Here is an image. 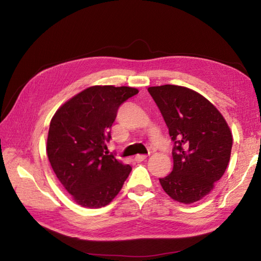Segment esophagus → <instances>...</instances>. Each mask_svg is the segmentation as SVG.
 Segmentation results:
<instances>
[{"label": "esophagus", "mask_w": 261, "mask_h": 261, "mask_svg": "<svg viewBox=\"0 0 261 261\" xmlns=\"http://www.w3.org/2000/svg\"><path fill=\"white\" fill-rule=\"evenodd\" d=\"M146 158H147V155H145V154H138V155L135 156V160L137 162H141V161H144Z\"/></svg>", "instance_id": "obj_1"}]
</instances>
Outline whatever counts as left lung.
Instances as JSON below:
<instances>
[{
	"label": "left lung",
	"mask_w": 261,
	"mask_h": 261,
	"mask_svg": "<svg viewBox=\"0 0 261 261\" xmlns=\"http://www.w3.org/2000/svg\"><path fill=\"white\" fill-rule=\"evenodd\" d=\"M174 141L173 171L159 178L174 200L192 204L213 190L230 160L232 136L208 100L176 85L148 87Z\"/></svg>",
	"instance_id": "left-lung-1"
}]
</instances>
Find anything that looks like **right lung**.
Wrapping results in <instances>:
<instances>
[{"label": "right lung", "mask_w": 261, "mask_h": 261, "mask_svg": "<svg viewBox=\"0 0 261 261\" xmlns=\"http://www.w3.org/2000/svg\"><path fill=\"white\" fill-rule=\"evenodd\" d=\"M138 93L134 87L92 86L74 95L53 116L47 155L62 185L78 205H108L132 168L106 152L120 106Z\"/></svg>", "instance_id": "1"}]
</instances>
